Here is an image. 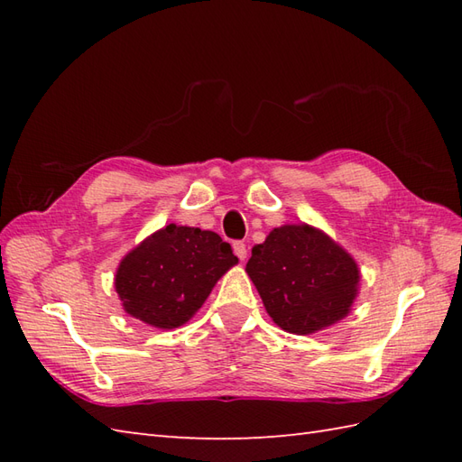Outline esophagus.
<instances>
[{"label": "esophagus", "instance_id": "esophagus-1", "mask_svg": "<svg viewBox=\"0 0 462 462\" xmlns=\"http://www.w3.org/2000/svg\"><path fill=\"white\" fill-rule=\"evenodd\" d=\"M234 254H236V256H238L242 262L246 260V256H248L246 244H244V242H234Z\"/></svg>", "mask_w": 462, "mask_h": 462}]
</instances>
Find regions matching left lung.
Returning <instances> with one entry per match:
<instances>
[{"instance_id":"8db88e82","label":"left lung","mask_w":462,"mask_h":462,"mask_svg":"<svg viewBox=\"0 0 462 462\" xmlns=\"http://www.w3.org/2000/svg\"><path fill=\"white\" fill-rule=\"evenodd\" d=\"M246 273L273 323L296 336L347 318L361 280L356 258L306 222L273 228L252 248Z\"/></svg>"}]
</instances>
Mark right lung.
Wrapping results in <instances>:
<instances>
[{
  "label": "right lung",
  "mask_w": 462,
  "mask_h": 462,
  "mask_svg": "<svg viewBox=\"0 0 462 462\" xmlns=\"http://www.w3.org/2000/svg\"><path fill=\"white\" fill-rule=\"evenodd\" d=\"M238 258L212 230L169 224L121 260L115 290L131 318L156 329L184 326Z\"/></svg>",
  "instance_id": "right-lung-1"
}]
</instances>
